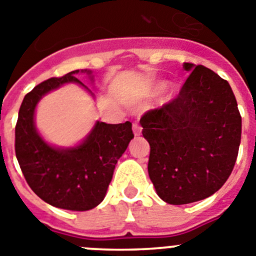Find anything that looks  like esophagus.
<instances>
[{
  "mask_svg": "<svg viewBox=\"0 0 256 256\" xmlns=\"http://www.w3.org/2000/svg\"><path fill=\"white\" fill-rule=\"evenodd\" d=\"M133 133H134V136H140L142 133V128L140 126V124L137 123H133Z\"/></svg>",
  "mask_w": 256,
  "mask_h": 256,
  "instance_id": "1",
  "label": "esophagus"
}]
</instances>
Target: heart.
Instances as JSON below:
<instances>
[{
  "label": "heart",
  "mask_w": 256,
  "mask_h": 256,
  "mask_svg": "<svg viewBox=\"0 0 256 256\" xmlns=\"http://www.w3.org/2000/svg\"><path fill=\"white\" fill-rule=\"evenodd\" d=\"M165 88H166V82H164V80L156 82L155 84L151 87V94H154V96H155V94H162ZM174 96H176V90H174V88H169L168 94H166V98H168V100H172Z\"/></svg>",
  "instance_id": "obj_1"
}]
</instances>
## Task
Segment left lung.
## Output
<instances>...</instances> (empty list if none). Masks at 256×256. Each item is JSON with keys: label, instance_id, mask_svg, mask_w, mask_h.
<instances>
[{"label": "left lung", "instance_id": "obj_1", "mask_svg": "<svg viewBox=\"0 0 256 256\" xmlns=\"http://www.w3.org/2000/svg\"><path fill=\"white\" fill-rule=\"evenodd\" d=\"M180 96L141 118L150 144L148 176L162 201L191 204L216 194L232 173L241 142V115L230 83L184 62Z\"/></svg>", "mask_w": 256, "mask_h": 256}]
</instances>
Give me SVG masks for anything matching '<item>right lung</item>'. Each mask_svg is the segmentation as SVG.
Segmentation results:
<instances>
[{"label":"right lung","instance_id":"obj_1","mask_svg":"<svg viewBox=\"0 0 256 256\" xmlns=\"http://www.w3.org/2000/svg\"><path fill=\"white\" fill-rule=\"evenodd\" d=\"M94 83L92 70H74L61 78L47 79L24 97L15 128V152L22 174L36 195L47 204L73 212L96 208L105 198L115 165L134 137L132 123L106 124L97 120L74 146L47 142L36 126V110L42 97L65 84H78L94 98L76 74Z\"/></svg>","mask_w":256,"mask_h":256}]
</instances>
